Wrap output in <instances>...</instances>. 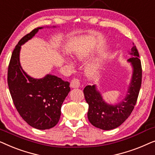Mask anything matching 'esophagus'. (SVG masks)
I'll return each instance as SVG.
<instances>
[{
    "label": "esophagus",
    "mask_w": 155,
    "mask_h": 155,
    "mask_svg": "<svg viewBox=\"0 0 155 155\" xmlns=\"http://www.w3.org/2000/svg\"><path fill=\"white\" fill-rule=\"evenodd\" d=\"M71 86L73 88L79 87L80 86V79H78V78H73V79L72 80L71 82Z\"/></svg>",
    "instance_id": "esophagus-1"
}]
</instances>
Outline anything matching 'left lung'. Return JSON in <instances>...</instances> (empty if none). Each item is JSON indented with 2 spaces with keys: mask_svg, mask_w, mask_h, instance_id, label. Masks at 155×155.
Instances as JSON below:
<instances>
[{
  "mask_svg": "<svg viewBox=\"0 0 155 155\" xmlns=\"http://www.w3.org/2000/svg\"><path fill=\"white\" fill-rule=\"evenodd\" d=\"M128 61L132 63L133 74L127 97L115 106L105 103L94 85H87L83 90L84 99L89 105L87 117L93 126L101 130H111L120 126L132 113L136 104L142 83V65L138 51L133 43Z\"/></svg>",
  "mask_w": 155,
  "mask_h": 155,
  "instance_id": "1",
  "label": "left lung"
}]
</instances>
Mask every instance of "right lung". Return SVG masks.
I'll list each match as a JSON object with an SVG mask.
<instances>
[{
    "label": "right lung",
    "mask_w": 155,
    "mask_h": 155,
    "mask_svg": "<svg viewBox=\"0 0 155 155\" xmlns=\"http://www.w3.org/2000/svg\"><path fill=\"white\" fill-rule=\"evenodd\" d=\"M41 27L24 36L12 53L8 69V84L17 111L29 126L39 130L51 128L58 124L62 104L71 88L68 82L55 75L42 79L29 77L21 68L22 44L32 38Z\"/></svg>",
    "instance_id": "obj_1"
}]
</instances>
